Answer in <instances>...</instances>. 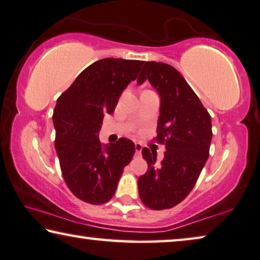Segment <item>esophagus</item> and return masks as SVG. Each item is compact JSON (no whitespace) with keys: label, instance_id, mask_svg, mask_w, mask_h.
Segmentation results:
<instances>
[{"label":"esophagus","instance_id":"obj_1","mask_svg":"<svg viewBox=\"0 0 260 260\" xmlns=\"http://www.w3.org/2000/svg\"><path fill=\"white\" fill-rule=\"evenodd\" d=\"M141 151H142V145L140 142H137V144H135V153L139 155L141 154Z\"/></svg>","mask_w":260,"mask_h":260}]
</instances>
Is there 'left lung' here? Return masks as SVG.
Wrapping results in <instances>:
<instances>
[{"label": "left lung", "instance_id": "obj_1", "mask_svg": "<svg viewBox=\"0 0 260 260\" xmlns=\"http://www.w3.org/2000/svg\"><path fill=\"white\" fill-rule=\"evenodd\" d=\"M148 80L159 93L160 115L155 141L166 147L156 165V152L142 148L148 170L138 180L145 206L166 210L189 194L208 159L211 115L180 73L162 62H145L138 83Z\"/></svg>", "mask_w": 260, "mask_h": 260}]
</instances>
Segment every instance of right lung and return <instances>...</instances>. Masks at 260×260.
I'll return each instance as SVG.
<instances>
[{
  "instance_id": "1",
  "label": "right lung",
  "mask_w": 260,
  "mask_h": 260,
  "mask_svg": "<svg viewBox=\"0 0 260 260\" xmlns=\"http://www.w3.org/2000/svg\"><path fill=\"white\" fill-rule=\"evenodd\" d=\"M144 61L102 58L80 73L57 99L53 114L55 149L68 188L82 202L100 205L114 196L135 145L120 138L99 140L104 115L112 114L122 90L137 79Z\"/></svg>"
}]
</instances>
